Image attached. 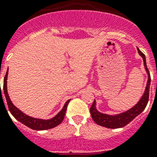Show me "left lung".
Segmentation results:
<instances>
[{
	"label": "left lung",
	"instance_id": "obj_1",
	"mask_svg": "<svg viewBox=\"0 0 157 157\" xmlns=\"http://www.w3.org/2000/svg\"><path fill=\"white\" fill-rule=\"evenodd\" d=\"M139 54L142 56L144 59V64L145 69L147 71V86L145 89L144 94L139 101V102L136 104L135 106L132 109H128L127 111H125L122 114H116V115H109V114H102L99 112L96 109V101L94 100L93 105L90 107V114H91L92 118L97 124L101 127H107V128H111V129H116V128H120V127H125L129 123H131L134 118L137 117L141 112L145 109L146 105L148 101L149 98V88H150V84H151V76H150V72L147 69V64H146V59H145L144 54L141 52L138 48Z\"/></svg>",
	"mask_w": 157,
	"mask_h": 157
}]
</instances>
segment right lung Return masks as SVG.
<instances>
[{
    "label": "right lung",
    "instance_id": "1",
    "mask_svg": "<svg viewBox=\"0 0 157 157\" xmlns=\"http://www.w3.org/2000/svg\"><path fill=\"white\" fill-rule=\"evenodd\" d=\"M7 76H8V71L6 72V76L4 78V94L6 96V101H7V105H8L10 113L12 114V115L16 118L17 120L19 121L20 123H23L26 127H30V128L33 130H36V131H43V130L51 129V128L56 127V126H58L59 124H60L62 123V121H63V118H64V115H65L67 106L68 105V103H69L70 100H67L65 104H64V105H63V109H61L56 115L53 117L52 118H51V119L45 120V119H40V118H35L30 117V116L26 115L24 113H22L20 109H17L13 104L11 100H10L8 94V91H7Z\"/></svg>",
    "mask_w": 157,
    "mask_h": 157
}]
</instances>
